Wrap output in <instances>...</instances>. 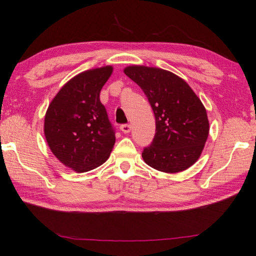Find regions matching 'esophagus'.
Returning <instances> with one entry per match:
<instances>
[{
	"instance_id": "esophagus-1",
	"label": "esophagus",
	"mask_w": 256,
	"mask_h": 256,
	"mask_svg": "<svg viewBox=\"0 0 256 256\" xmlns=\"http://www.w3.org/2000/svg\"><path fill=\"white\" fill-rule=\"evenodd\" d=\"M121 131L123 132V133H130L131 132V125L130 124H122L121 125Z\"/></svg>"
}]
</instances>
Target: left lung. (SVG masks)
Here are the masks:
<instances>
[{
  "mask_svg": "<svg viewBox=\"0 0 256 256\" xmlns=\"http://www.w3.org/2000/svg\"><path fill=\"white\" fill-rule=\"evenodd\" d=\"M124 73L146 95L155 116V135L142 158L150 166L176 173L200 158L208 136L205 108L188 84L172 72L128 66Z\"/></svg>",
  "mask_w": 256,
  "mask_h": 256,
  "instance_id": "1",
  "label": "left lung"
}]
</instances>
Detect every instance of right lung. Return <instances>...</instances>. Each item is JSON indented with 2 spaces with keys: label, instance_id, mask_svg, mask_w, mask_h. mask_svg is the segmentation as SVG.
Masks as SVG:
<instances>
[{
  "label": "right lung",
  "instance_id": "obj_1",
  "mask_svg": "<svg viewBox=\"0 0 256 256\" xmlns=\"http://www.w3.org/2000/svg\"><path fill=\"white\" fill-rule=\"evenodd\" d=\"M112 71V66H104L74 76L60 90L45 115L44 134L52 153L78 173L103 164L115 143V130L100 101Z\"/></svg>",
  "mask_w": 256,
  "mask_h": 256
}]
</instances>
